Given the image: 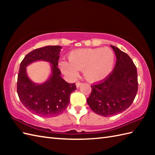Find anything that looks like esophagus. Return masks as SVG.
Returning <instances> with one entry per match:
<instances>
[{
    "instance_id": "34e87169",
    "label": "esophagus",
    "mask_w": 155,
    "mask_h": 155,
    "mask_svg": "<svg viewBox=\"0 0 155 155\" xmlns=\"http://www.w3.org/2000/svg\"><path fill=\"white\" fill-rule=\"evenodd\" d=\"M81 84H82V83H80V82H77V83H76V86H77V88H78V87L81 86Z\"/></svg>"
}]
</instances>
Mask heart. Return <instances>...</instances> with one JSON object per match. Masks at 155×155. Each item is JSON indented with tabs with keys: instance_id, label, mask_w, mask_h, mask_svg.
<instances>
[{
	"instance_id": "b5f03b06",
	"label": "heart",
	"mask_w": 155,
	"mask_h": 155,
	"mask_svg": "<svg viewBox=\"0 0 155 155\" xmlns=\"http://www.w3.org/2000/svg\"><path fill=\"white\" fill-rule=\"evenodd\" d=\"M69 62L61 61L60 68L71 78L83 70L86 80L90 83H99L109 76L113 70L115 57L113 51L108 47L79 48L72 51L68 54Z\"/></svg>"
}]
</instances>
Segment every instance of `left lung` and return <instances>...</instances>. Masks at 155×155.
I'll return each instance as SVG.
<instances>
[{
  "instance_id": "8db88e82",
  "label": "left lung",
  "mask_w": 155,
  "mask_h": 155,
  "mask_svg": "<svg viewBox=\"0 0 155 155\" xmlns=\"http://www.w3.org/2000/svg\"><path fill=\"white\" fill-rule=\"evenodd\" d=\"M117 57L113 71L101 83L91 86L87 103L97 114L110 117L129 107L138 91L137 68L132 59L119 48L110 45Z\"/></svg>"
}]
</instances>
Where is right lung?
<instances>
[{
    "instance_id": "add662e5",
    "label": "right lung",
    "mask_w": 155,
    "mask_h": 155,
    "mask_svg": "<svg viewBox=\"0 0 155 155\" xmlns=\"http://www.w3.org/2000/svg\"><path fill=\"white\" fill-rule=\"evenodd\" d=\"M60 46H46L25 56L20 65L17 93L22 104L33 114L41 117H55L61 114L70 103L71 94L77 89L75 83H68L61 77L58 68ZM38 60L51 64V74L45 83L37 84L28 77L26 67Z\"/></svg>"
}]
</instances>
